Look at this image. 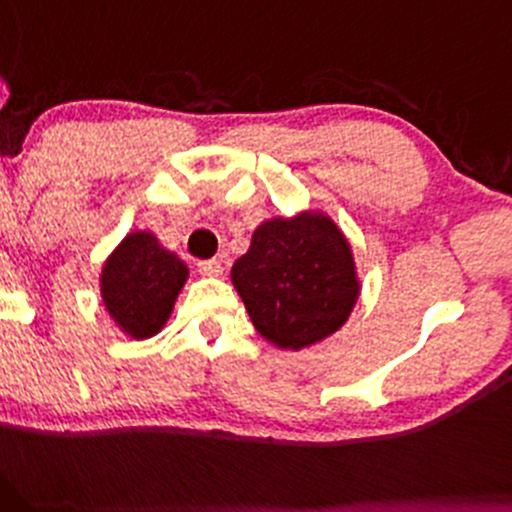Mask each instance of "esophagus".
Instances as JSON below:
<instances>
[{
	"label": "esophagus",
	"instance_id": "1",
	"mask_svg": "<svg viewBox=\"0 0 512 512\" xmlns=\"http://www.w3.org/2000/svg\"><path fill=\"white\" fill-rule=\"evenodd\" d=\"M198 271L203 275H208V278H220L222 275V261H217V258H208V261H200L198 263Z\"/></svg>",
	"mask_w": 512,
	"mask_h": 512
}]
</instances>
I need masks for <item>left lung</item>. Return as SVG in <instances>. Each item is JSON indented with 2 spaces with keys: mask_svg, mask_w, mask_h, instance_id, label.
I'll return each mask as SVG.
<instances>
[{
  "mask_svg": "<svg viewBox=\"0 0 512 512\" xmlns=\"http://www.w3.org/2000/svg\"><path fill=\"white\" fill-rule=\"evenodd\" d=\"M232 283L256 331L283 350L336 333L360 295L348 239L314 210L263 222L232 266Z\"/></svg>",
  "mask_w": 512,
  "mask_h": 512,
  "instance_id": "obj_1",
  "label": "left lung"
}]
</instances>
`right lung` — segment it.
<instances>
[{"mask_svg": "<svg viewBox=\"0 0 512 512\" xmlns=\"http://www.w3.org/2000/svg\"><path fill=\"white\" fill-rule=\"evenodd\" d=\"M186 278V263L152 232H130L103 263L101 297L120 331L140 341L162 331Z\"/></svg>", "mask_w": 512, "mask_h": 512, "instance_id": "right-lung-1", "label": "right lung"}]
</instances>
